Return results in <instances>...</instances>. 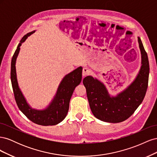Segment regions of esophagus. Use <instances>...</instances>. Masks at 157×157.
I'll list each match as a JSON object with an SVG mask.
<instances>
[{"mask_svg":"<svg viewBox=\"0 0 157 157\" xmlns=\"http://www.w3.org/2000/svg\"><path fill=\"white\" fill-rule=\"evenodd\" d=\"M90 73V71L88 69H87L86 67L83 68V69H82V76H83V77H85V76L88 75Z\"/></svg>","mask_w":157,"mask_h":157,"instance_id":"obj_1","label":"esophagus"}]
</instances>
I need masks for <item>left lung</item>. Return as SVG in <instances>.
I'll use <instances>...</instances> for the list:
<instances>
[{
  "mask_svg": "<svg viewBox=\"0 0 157 157\" xmlns=\"http://www.w3.org/2000/svg\"><path fill=\"white\" fill-rule=\"evenodd\" d=\"M141 65L136 77L123 91L111 96L104 84L87 76L83 79L89 105L93 115L103 122L117 123L126 120L143 101L148 86L149 63L141 39L137 37Z\"/></svg>",
  "mask_w": 157,
  "mask_h": 157,
  "instance_id": "obj_1",
  "label": "left lung"
}]
</instances>
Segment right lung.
I'll return each instance as SVG.
<instances>
[{
  "instance_id": "obj_1",
  "label": "right lung",
  "mask_w": 157,
  "mask_h": 157,
  "mask_svg": "<svg viewBox=\"0 0 157 157\" xmlns=\"http://www.w3.org/2000/svg\"><path fill=\"white\" fill-rule=\"evenodd\" d=\"M35 32V31H33L27 33L22 38L12 57L10 78L14 97L18 108L31 121L42 126L56 125L63 121L67 116L70 99L74 90L81 82L82 67H79L65 76L59 85L53 99L45 109L40 110L32 108L27 103L19 86L16 63L21 44Z\"/></svg>"
}]
</instances>
